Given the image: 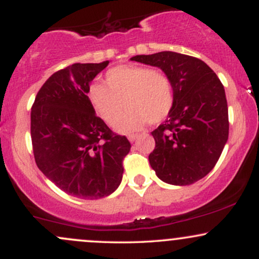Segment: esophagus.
<instances>
[{"label": "esophagus", "instance_id": "34e87169", "mask_svg": "<svg viewBox=\"0 0 259 259\" xmlns=\"http://www.w3.org/2000/svg\"><path fill=\"white\" fill-rule=\"evenodd\" d=\"M138 138H139V135H136V134H132V135L127 136V139H129L130 142H134L135 140H138Z\"/></svg>", "mask_w": 259, "mask_h": 259}]
</instances>
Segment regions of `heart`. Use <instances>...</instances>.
<instances>
[{"label": "heart", "mask_w": 259, "mask_h": 259, "mask_svg": "<svg viewBox=\"0 0 259 259\" xmlns=\"http://www.w3.org/2000/svg\"><path fill=\"white\" fill-rule=\"evenodd\" d=\"M106 84L94 82L88 97L96 114L107 125L119 119L118 133L141 130L150 121L158 124L168 117L174 105V89L167 74L144 65H120L106 74Z\"/></svg>", "instance_id": "1"}]
</instances>
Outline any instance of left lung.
I'll return each mask as SVG.
<instances>
[{
  "label": "left lung",
  "instance_id": "left-lung-1",
  "mask_svg": "<svg viewBox=\"0 0 259 259\" xmlns=\"http://www.w3.org/2000/svg\"><path fill=\"white\" fill-rule=\"evenodd\" d=\"M130 59L160 68L174 89L173 108L152 132L151 167L167 184L196 183L214 168L228 141L224 86L203 61L191 56L163 51Z\"/></svg>",
  "mask_w": 259,
  "mask_h": 259
}]
</instances>
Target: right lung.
<instances>
[{"label":"right lung","instance_id":"obj_1","mask_svg":"<svg viewBox=\"0 0 259 259\" xmlns=\"http://www.w3.org/2000/svg\"><path fill=\"white\" fill-rule=\"evenodd\" d=\"M74 63L52 74L31 107L36 165L65 194L85 200L111 195L123 178L129 140L97 117L88 97L95 76L108 65Z\"/></svg>","mask_w":259,"mask_h":259}]
</instances>
